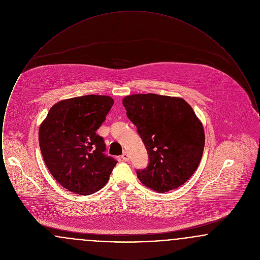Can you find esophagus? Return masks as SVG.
Here are the masks:
<instances>
[{
	"label": "esophagus",
	"instance_id": "obj_1",
	"mask_svg": "<svg viewBox=\"0 0 260 260\" xmlns=\"http://www.w3.org/2000/svg\"><path fill=\"white\" fill-rule=\"evenodd\" d=\"M122 159H123L124 161H128V160H129V155H128L126 152H124V154L122 155Z\"/></svg>",
	"mask_w": 260,
	"mask_h": 260
}]
</instances>
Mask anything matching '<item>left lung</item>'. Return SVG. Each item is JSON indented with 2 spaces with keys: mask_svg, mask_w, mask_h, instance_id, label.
<instances>
[{
  "mask_svg": "<svg viewBox=\"0 0 260 260\" xmlns=\"http://www.w3.org/2000/svg\"><path fill=\"white\" fill-rule=\"evenodd\" d=\"M123 105L148 153V166L136 170L139 180L159 193L184 184L205 147L204 127L192 107L184 99L155 93L125 96Z\"/></svg>",
  "mask_w": 260,
  "mask_h": 260,
  "instance_id": "obj_1",
  "label": "left lung"
}]
</instances>
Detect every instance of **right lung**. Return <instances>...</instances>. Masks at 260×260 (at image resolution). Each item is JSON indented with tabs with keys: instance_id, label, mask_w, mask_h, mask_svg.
Instances as JSON below:
<instances>
[{
	"instance_id": "1",
	"label": "right lung",
	"mask_w": 260,
	"mask_h": 260,
	"mask_svg": "<svg viewBox=\"0 0 260 260\" xmlns=\"http://www.w3.org/2000/svg\"><path fill=\"white\" fill-rule=\"evenodd\" d=\"M114 100L89 94L54 104L39 129V143L54 179L78 195H91L108 182L117 160L105 155L96 134Z\"/></svg>"
}]
</instances>
